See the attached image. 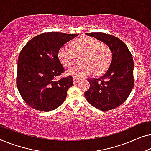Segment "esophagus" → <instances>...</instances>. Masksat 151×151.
<instances>
[{"label": "esophagus", "instance_id": "esophagus-1", "mask_svg": "<svg viewBox=\"0 0 151 151\" xmlns=\"http://www.w3.org/2000/svg\"><path fill=\"white\" fill-rule=\"evenodd\" d=\"M73 83H77V82L79 81V79H78V78H76V77H73Z\"/></svg>", "mask_w": 151, "mask_h": 151}]
</instances>
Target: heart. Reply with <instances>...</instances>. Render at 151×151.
I'll return each mask as SVG.
<instances>
[{
  "mask_svg": "<svg viewBox=\"0 0 151 151\" xmlns=\"http://www.w3.org/2000/svg\"><path fill=\"white\" fill-rule=\"evenodd\" d=\"M83 55L81 66H75L67 70L68 75L77 78H84L102 73L109 67L111 60V52L106 45L91 37L83 36L71 43V47L64 45L58 51V58L65 67L74 65L76 56Z\"/></svg>",
  "mask_w": 151,
  "mask_h": 151,
  "instance_id": "1",
  "label": "heart"
}]
</instances>
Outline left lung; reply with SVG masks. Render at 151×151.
<instances>
[{
  "instance_id": "obj_1",
  "label": "left lung",
  "mask_w": 151,
  "mask_h": 151,
  "mask_svg": "<svg viewBox=\"0 0 151 151\" xmlns=\"http://www.w3.org/2000/svg\"><path fill=\"white\" fill-rule=\"evenodd\" d=\"M104 42L110 49L112 59L104 75L89 79V89L84 93L86 100L101 111H109L120 106L133 88V56L127 45L117 37L104 33H87Z\"/></svg>"
}]
</instances>
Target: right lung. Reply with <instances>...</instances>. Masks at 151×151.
Masks as SVG:
<instances>
[{
  "label": "right lung",
  "instance_id": "add662e5",
  "mask_svg": "<svg viewBox=\"0 0 151 151\" xmlns=\"http://www.w3.org/2000/svg\"><path fill=\"white\" fill-rule=\"evenodd\" d=\"M78 35L44 33L31 39L22 48L18 60L16 84L20 96L30 107L48 112L65 100L73 82L72 76L54 80L65 71L58 51Z\"/></svg>",
  "mask_w": 151,
  "mask_h": 151
}]
</instances>
